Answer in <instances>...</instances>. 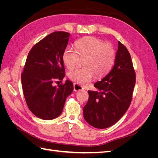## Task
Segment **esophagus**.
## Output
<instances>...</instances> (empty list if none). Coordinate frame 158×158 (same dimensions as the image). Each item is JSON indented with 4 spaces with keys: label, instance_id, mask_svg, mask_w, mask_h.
Returning a JSON list of instances; mask_svg holds the SVG:
<instances>
[{
    "label": "esophagus",
    "instance_id": "34e87169",
    "mask_svg": "<svg viewBox=\"0 0 158 158\" xmlns=\"http://www.w3.org/2000/svg\"><path fill=\"white\" fill-rule=\"evenodd\" d=\"M83 89H84L83 87L81 86V85H80L77 84H76V83L74 84V92H78V91L82 90Z\"/></svg>",
    "mask_w": 158,
    "mask_h": 158
}]
</instances>
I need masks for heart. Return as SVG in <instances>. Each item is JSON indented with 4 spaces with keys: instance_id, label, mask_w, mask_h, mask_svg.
I'll return each mask as SVG.
<instances>
[{
    "instance_id": "b5f03b06",
    "label": "heart",
    "mask_w": 158,
    "mask_h": 158,
    "mask_svg": "<svg viewBox=\"0 0 158 158\" xmlns=\"http://www.w3.org/2000/svg\"><path fill=\"white\" fill-rule=\"evenodd\" d=\"M76 51L67 47L63 54V63L73 69L84 59V67L75 69L69 73V78L81 85H86L94 77H102L111 69L115 59L113 46L94 37H86L75 42Z\"/></svg>"
}]
</instances>
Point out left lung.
<instances>
[{
    "mask_svg": "<svg viewBox=\"0 0 158 158\" xmlns=\"http://www.w3.org/2000/svg\"><path fill=\"white\" fill-rule=\"evenodd\" d=\"M135 83L131 55L118 41L112 70L94 84L98 92L88 91V101L84 107L85 121L97 128H106L115 124L130 106Z\"/></svg>",
    "mask_w": 158,
    "mask_h": 158,
    "instance_id": "obj_1",
    "label": "left lung"
}]
</instances>
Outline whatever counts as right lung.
I'll return each mask as SVG.
<instances>
[{
    "label": "right lung",
    "instance_id": "add662e5",
    "mask_svg": "<svg viewBox=\"0 0 158 158\" xmlns=\"http://www.w3.org/2000/svg\"><path fill=\"white\" fill-rule=\"evenodd\" d=\"M69 37L68 32L55 31L37 43L28 53L21 75L27 107L33 114L44 120L58 117L66 98L73 92V84L69 80L58 87L53 85L65 76L62 56Z\"/></svg>",
    "mask_w": 158,
    "mask_h": 158
}]
</instances>
